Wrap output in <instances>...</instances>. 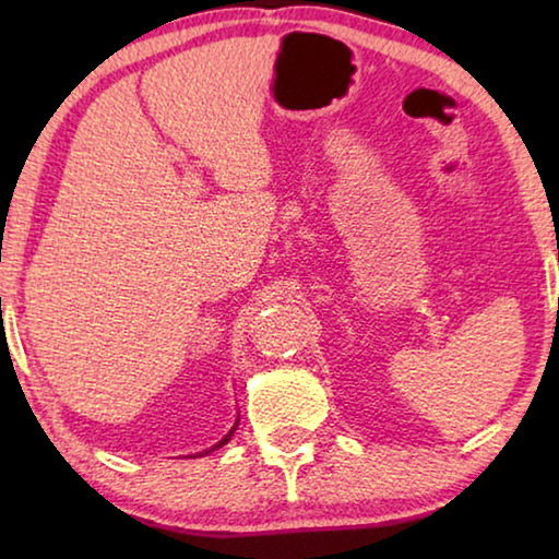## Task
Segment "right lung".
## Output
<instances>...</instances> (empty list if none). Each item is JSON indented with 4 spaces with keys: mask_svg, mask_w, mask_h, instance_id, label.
<instances>
[{
    "mask_svg": "<svg viewBox=\"0 0 559 559\" xmlns=\"http://www.w3.org/2000/svg\"><path fill=\"white\" fill-rule=\"evenodd\" d=\"M236 424H239V419H236ZM236 424H234L231 431L226 433V437H224L219 443H214V447H212V449H206V451H200V453H197V456H206V453H212V451H216V449H222L224 443H229V441H231V437H234V431H236ZM197 456H194V459H197Z\"/></svg>",
    "mask_w": 559,
    "mask_h": 559,
    "instance_id": "1",
    "label": "right lung"
}]
</instances>
